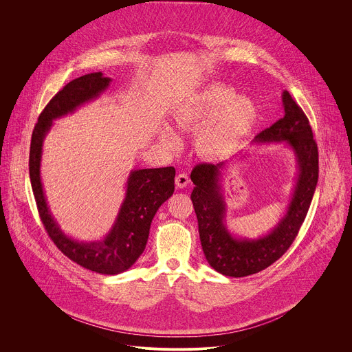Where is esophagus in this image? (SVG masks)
Wrapping results in <instances>:
<instances>
[{"mask_svg":"<svg viewBox=\"0 0 352 352\" xmlns=\"http://www.w3.org/2000/svg\"><path fill=\"white\" fill-rule=\"evenodd\" d=\"M189 184V177L185 173H181L175 177V185L178 188H185Z\"/></svg>","mask_w":352,"mask_h":352,"instance_id":"34e87169","label":"esophagus"}]
</instances>
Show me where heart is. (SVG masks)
Instances as JSON below:
<instances>
[{
	"label": "heart",
	"instance_id": "obj_1",
	"mask_svg": "<svg viewBox=\"0 0 352 352\" xmlns=\"http://www.w3.org/2000/svg\"><path fill=\"white\" fill-rule=\"evenodd\" d=\"M206 120L208 122L197 133V150L209 159H220L231 153L252 132L258 110L252 100L235 96L231 87L212 85L175 117L181 129H193ZM166 140L170 146L178 142L171 132L166 133Z\"/></svg>",
	"mask_w": 352,
	"mask_h": 352
}]
</instances>
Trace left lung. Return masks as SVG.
I'll return each instance as SVG.
<instances>
[{"mask_svg": "<svg viewBox=\"0 0 352 352\" xmlns=\"http://www.w3.org/2000/svg\"><path fill=\"white\" fill-rule=\"evenodd\" d=\"M283 106L284 117L258 133L255 142H285L294 150L299 174L285 216L267 235L242 239L228 232L220 185L226 163H204L192 170L190 179L195 188L190 199L197 217L200 243L209 265L224 276L245 277L273 265L287 252L308 214L319 178L318 144L308 117L287 90L283 91Z\"/></svg>", "mask_w": 352, "mask_h": 352, "instance_id": "8db88e82", "label": "left lung"}]
</instances>
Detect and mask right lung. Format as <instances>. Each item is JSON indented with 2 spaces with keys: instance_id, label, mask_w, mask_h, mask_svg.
<instances>
[{
  "instance_id": "add662e5",
  "label": "right lung",
  "mask_w": 352,
  "mask_h": 352,
  "mask_svg": "<svg viewBox=\"0 0 352 352\" xmlns=\"http://www.w3.org/2000/svg\"><path fill=\"white\" fill-rule=\"evenodd\" d=\"M111 79L93 72L71 80L44 107L34 125L30 142L29 175L41 223L61 252L82 267L100 274H120L143 254L148 230L159 208L174 192V167L131 171L126 193L111 231L103 241L79 242L67 236L47 206L40 178L43 140L53 120L74 113L79 106L98 97Z\"/></svg>"
}]
</instances>
